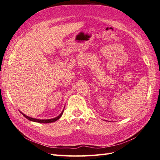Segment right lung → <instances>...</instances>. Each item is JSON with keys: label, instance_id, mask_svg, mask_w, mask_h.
<instances>
[{"label": "right lung", "instance_id": "1", "mask_svg": "<svg viewBox=\"0 0 160 160\" xmlns=\"http://www.w3.org/2000/svg\"><path fill=\"white\" fill-rule=\"evenodd\" d=\"M63 111H64V109L62 110L61 113L59 116H57V118H52V119H35V118H31V117H28V116L26 115L25 114L22 113V112H21V111H20V112L22 114L23 116H25V118H27V119H28V120L31 121V122H37V123H48L55 122H56L57 120L59 119L61 117V115H62V113H63Z\"/></svg>", "mask_w": 160, "mask_h": 160}]
</instances>
